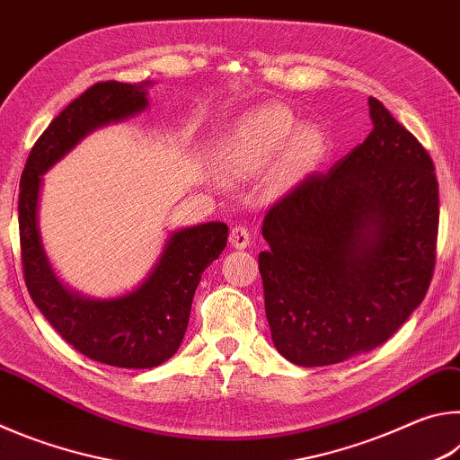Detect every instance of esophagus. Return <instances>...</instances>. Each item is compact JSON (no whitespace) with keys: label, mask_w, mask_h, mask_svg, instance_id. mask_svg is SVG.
<instances>
[{"label":"esophagus","mask_w":460,"mask_h":460,"mask_svg":"<svg viewBox=\"0 0 460 460\" xmlns=\"http://www.w3.org/2000/svg\"><path fill=\"white\" fill-rule=\"evenodd\" d=\"M229 241L235 249H245L249 245V241H252V235H249V231L243 225H233Z\"/></svg>","instance_id":"esophagus-1"}]
</instances>
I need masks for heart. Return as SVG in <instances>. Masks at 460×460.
<instances>
[{
	"label": "heart",
	"mask_w": 460,
	"mask_h": 460,
	"mask_svg": "<svg viewBox=\"0 0 460 460\" xmlns=\"http://www.w3.org/2000/svg\"><path fill=\"white\" fill-rule=\"evenodd\" d=\"M326 147L318 126H300L284 105H261L233 123L217 139L215 162L223 174L243 176L270 166L284 152V170L300 174L321 158Z\"/></svg>",
	"instance_id": "b5f03b06"
}]
</instances>
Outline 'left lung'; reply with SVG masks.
Wrapping results in <instances>:
<instances>
[{
    "label": "left lung",
    "instance_id": "obj_1",
    "mask_svg": "<svg viewBox=\"0 0 460 460\" xmlns=\"http://www.w3.org/2000/svg\"><path fill=\"white\" fill-rule=\"evenodd\" d=\"M371 134L270 208L260 253L278 353L300 367L379 347L424 300L438 182L424 146L369 97Z\"/></svg>",
    "mask_w": 460,
    "mask_h": 460
}]
</instances>
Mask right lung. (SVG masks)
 <instances>
[{
  "label": "right lung",
  "instance_id": "add662e5",
  "mask_svg": "<svg viewBox=\"0 0 460 460\" xmlns=\"http://www.w3.org/2000/svg\"><path fill=\"white\" fill-rule=\"evenodd\" d=\"M150 84H93L38 137L20 181L22 263L34 305L76 351L126 369L158 367L178 351L202 271L227 245L229 227L211 221L172 231L142 284L115 298H89L66 288L54 274L38 227V207L42 176L91 131L147 109Z\"/></svg>",
  "mask_w": 460,
  "mask_h": 460
}]
</instances>
